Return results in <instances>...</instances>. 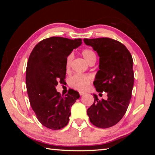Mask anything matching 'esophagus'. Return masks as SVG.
<instances>
[{"mask_svg": "<svg viewBox=\"0 0 155 155\" xmlns=\"http://www.w3.org/2000/svg\"><path fill=\"white\" fill-rule=\"evenodd\" d=\"M85 92H83V91H79V94L81 96H83V95H84V94H85Z\"/></svg>", "mask_w": 155, "mask_h": 155, "instance_id": "obj_1", "label": "esophagus"}]
</instances>
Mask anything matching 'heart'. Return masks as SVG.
<instances>
[{"label":"heart","instance_id":"1","mask_svg":"<svg viewBox=\"0 0 155 155\" xmlns=\"http://www.w3.org/2000/svg\"><path fill=\"white\" fill-rule=\"evenodd\" d=\"M83 57L89 64L95 63L96 61V55L93 50L91 48H85L81 52ZM72 59V54H70L67 57L65 61V68L68 70L70 69ZM92 81V77L90 75L75 74L68 80V84L70 87L78 90H85L87 89Z\"/></svg>","mask_w":155,"mask_h":155}]
</instances>
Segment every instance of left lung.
<instances>
[{"mask_svg": "<svg viewBox=\"0 0 155 155\" xmlns=\"http://www.w3.org/2000/svg\"><path fill=\"white\" fill-rule=\"evenodd\" d=\"M100 57V70L94 85L98 92H107L108 98L99 100L94 94L87 114L93 125L101 128L119 122L129 105L134 83L131 54L124 44L109 38L83 40Z\"/></svg>", "mask_w": 155, "mask_h": 155, "instance_id": "obj_1", "label": "left lung"}]
</instances>
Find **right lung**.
Segmentation results:
<instances>
[{"mask_svg": "<svg viewBox=\"0 0 155 155\" xmlns=\"http://www.w3.org/2000/svg\"><path fill=\"white\" fill-rule=\"evenodd\" d=\"M81 44V39L51 37L36 44L28 57L26 85L31 106L39 122L50 129L68 124L70 108L79 98L77 91L70 89L63 96L55 87L65 81L67 57Z\"/></svg>", "mask_w": 155, "mask_h": 155, "instance_id": "add662e5", "label": "right lung"}]
</instances>
